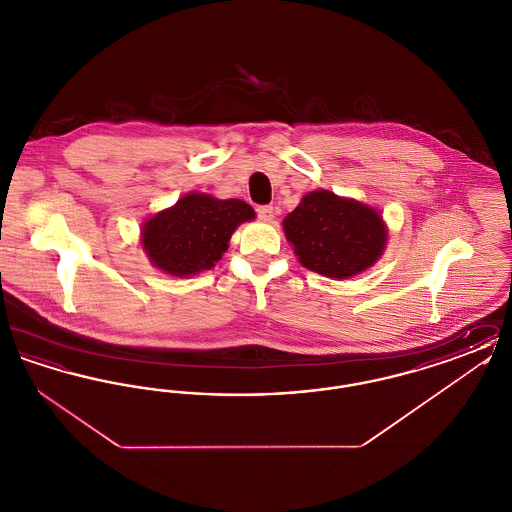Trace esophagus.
Here are the masks:
<instances>
[{
  "instance_id": "obj_1",
  "label": "esophagus",
  "mask_w": 512,
  "mask_h": 512,
  "mask_svg": "<svg viewBox=\"0 0 512 512\" xmlns=\"http://www.w3.org/2000/svg\"><path fill=\"white\" fill-rule=\"evenodd\" d=\"M257 215H259V219L270 222L274 219V207L272 205H261V207H257Z\"/></svg>"
}]
</instances>
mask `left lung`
Segmentation results:
<instances>
[{
  "mask_svg": "<svg viewBox=\"0 0 512 512\" xmlns=\"http://www.w3.org/2000/svg\"><path fill=\"white\" fill-rule=\"evenodd\" d=\"M282 226L299 263L334 280L374 267L390 236L378 209L330 190L303 195Z\"/></svg>",
  "mask_w": 512,
  "mask_h": 512,
  "instance_id": "1",
  "label": "left lung"
}]
</instances>
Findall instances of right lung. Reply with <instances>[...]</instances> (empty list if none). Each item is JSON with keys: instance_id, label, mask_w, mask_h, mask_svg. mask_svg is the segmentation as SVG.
<instances>
[{"instance_id": "right-lung-1", "label": "right lung", "mask_w": 512, "mask_h": 512, "mask_svg": "<svg viewBox=\"0 0 512 512\" xmlns=\"http://www.w3.org/2000/svg\"><path fill=\"white\" fill-rule=\"evenodd\" d=\"M253 219V207L242 199L190 192L142 222L140 244L153 267L190 278L215 267L236 228Z\"/></svg>"}]
</instances>
